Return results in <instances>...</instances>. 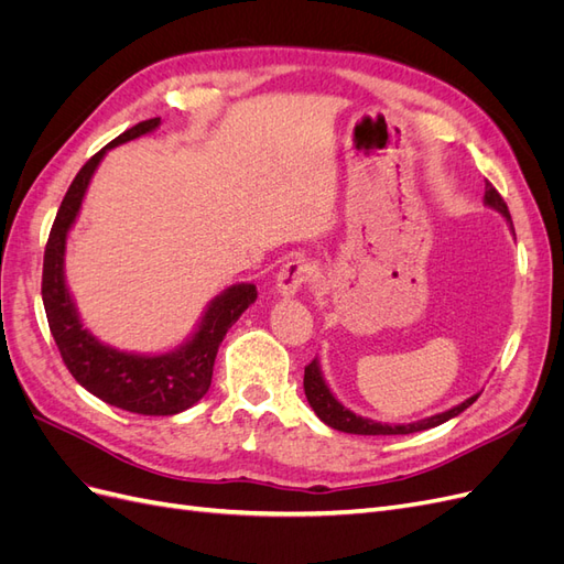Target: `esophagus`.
<instances>
[{"mask_svg": "<svg viewBox=\"0 0 564 564\" xmlns=\"http://www.w3.org/2000/svg\"><path fill=\"white\" fill-rule=\"evenodd\" d=\"M315 275V265L303 261V259H294V261H286L282 265V270L278 272V282H275V292L282 299H294L301 286L305 282H311V278Z\"/></svg>", "mask_w": 564, "mask_h": 564, "instance_id": "1", "label": "esophagus"}]
</instances>
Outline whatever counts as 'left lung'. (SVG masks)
Masks as SVG:
<instances>
[{
    "label": "left lung",
    "mask_w": 564,
    "mask_h": 564,
    "mask_svg": "<svg viewBox=\"0 0 564 564\" xmlns=\"http://www.w3.org/2000/svg\"><path fill=\"white\" fill-rule=\"evenodd\" d=\"M485 204L489 209H497L506 218V224L510 226V230H513V218H510L506 202L497 193V187H494L489 181L485 183ZM303 390H305V398H308V402L313 406V412L317 414V419L322 423H327L329 429H334V431L352 433V435H409V433L429 431V429H435V425H440V423H445V421L458 416L460 412H466V409L477 398H480V392H475L473 398L447 409V412L429 416V419H421V421H414V423H379V421H371V419H365V416H357L355 412H350V409H346L334 398V392L329 390L327 381H324V373H322L317 357L308 367H305Z\"/></svg>",
    "instance_id": "1"
}]
</instances>
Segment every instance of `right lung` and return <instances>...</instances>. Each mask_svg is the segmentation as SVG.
Masks as SVG:
<instances>
[{
	"label": "right lung",
	"instance_id": "add662e5",
	"mask_svg": "<svg viewBox=\"0 0 564 564\" xmlns=\"http://www.w3.org/2000/svg\"><path fill=\"white\" fill-rule=\"evenodd\" d=\"M160 127V117L127 129L79 169L61 202L54 228L48 232L42 272V301L51 336L65 367L91 395L117 409L143 416H174L199 402L212 386L214 360L220 340L240 315L256 301V286L240 282L209 301L195 332L169 352L145 355L117 350L98 340L79 317L75 299L65 282V247L79 216L84 195L106 152L141 139Z\"/></svg>",
	"mask_w": 564,
	"mask_h": 564
}]
</instances>
